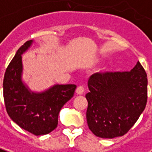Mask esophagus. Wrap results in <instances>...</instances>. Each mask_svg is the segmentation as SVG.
<instances>
[{"instance_id": "obj_1", "label": "esophagus", "mask_w": 152, "mask_h": 152, "mask_svg": "<svg viewBox=\"0 0 152 152\" xmlns=\"http://www.w3.org/2000/svg\"><path fill=\"white\" fill-rule=\"evenodd\" d=\"M84 91H85V88L83 86H79L76 90V94H78V95H82V94L84 93Z\"/></svg>"}]
</instances>
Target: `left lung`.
<instances>
[{"instance_id": "obj_1", "label": "left lung", "mask_w": 152, "mask_h": 152, "mask_svg": "<svg viewBox=\"0 0 152 152\" xmlns=\"http://www.w3.org/2000/svg\"><path fill=\"white\" fill-rule=\"evenodd\" d=\"M88 88L86 121L96 137L125 135L146 106L147 76L139 61L130 72L95 73L90 76Z\"/></svg>"}]
</instances>
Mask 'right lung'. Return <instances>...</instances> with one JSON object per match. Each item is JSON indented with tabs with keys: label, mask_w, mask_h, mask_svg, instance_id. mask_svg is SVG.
<instances>
[{
	"label": "right lung",
	"mask_w": 152,
	"mask_h": 152,
	"mask_svg": "<svg viewBox=\"0 0 152 152\" xmlns=\"http://www.w3.org/2000/svg\"><path fill=\"white\" fill-rule=\"evenodd\" d=\"M31 44V40L25 42L8 65L3 80V96L11 119L33 135L41 136L56 128L59 112L74 96L76 86L55 85L41 93L31 91L21 80V55Z\"/></svg>",
	"instance_id": "right-lung-1"
}]
</instances>
